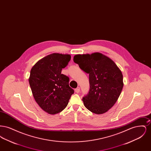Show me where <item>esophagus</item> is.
I'll return each instance as SVG.
<instances>
[{"label": "esophagus", "instance_id": "esophagus-1", "mask_svg": "<svg viewBox=\"0 0 151 151\" xmlns=\"http://www.w3.org/2000/svg\"><path fill=\"white\" fill-rule=\"evenodd\" d=\"M75 92L77 93H79V92H80V88H79V87L76 88L75 89Z\"/></svg>", "mask_w": 151, "mask_h": 151}]
</instances>
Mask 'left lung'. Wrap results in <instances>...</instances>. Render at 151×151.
I'll use <instances>...</instances> for the list:
<instances>
[{
	"mask_svg": "<svg viewBox=\"0 0 151 151\" xmlns=\"http://www.w3.org/2000/svg\"><path fill=\"white\" fill-rule=\"evenodd\" d=\"M73 62L89 74L90 89L83 98L85 107L96 114L107 112L118 100L123 86L121 70L100 52L76 54Z\"/></svg>",
	"mask_w": 151,
	"mask_h": 151,
	"instance_id": "8db88e82",
	"label": "left lung"
}]
</instances>
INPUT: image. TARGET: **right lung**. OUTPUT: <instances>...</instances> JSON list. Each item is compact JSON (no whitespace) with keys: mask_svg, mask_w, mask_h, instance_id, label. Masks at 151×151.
I'll use <instances>...</instances> for the list:
<instances>
[{"mask_svg":"<svg viewBox=\"0 0 151 151\" xmlns=\"http://www.w3.org/2000/svg\"><path fill=\"white\" fill-rule=\"evenodd\" d=\"M71 58L70 54L52 53L39 60L30 70L29 83L33 97L49 114L63 110L74 93L69 86V78L61 74Z\"/></svg>","mask_w":151,"mask_h":151,"instance_id":"add662e5","label":"right lung"}]
</instances>
